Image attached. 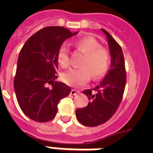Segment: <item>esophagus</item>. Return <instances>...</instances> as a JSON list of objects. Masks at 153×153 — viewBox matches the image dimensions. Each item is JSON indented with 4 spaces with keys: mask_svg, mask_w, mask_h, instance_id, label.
I'll use <instances>...</instances> for the list:
<instances>
[{
    "mask_svg": "<svg viewBox=\"0 0 153 153\" xmlns=\"http://www.w3.org/2000/svg\"><path fill=\"white\" fill-rule=\"evenodd\" d=\"M79 91H76V90H74V89H72L71 91V95H76L77 94H79Z\"/></svg>",
    "mask_w": 153,
    "mask_h": 153,
    "instance_id": "1",
    "label": "esophagus"
}]
</instances>
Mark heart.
I'll use <instances>...</instances> for the list:
<instances>
[{
    "label": "heart",
    "mask_w": 153,
    "mask_h": 153,
    "mask_svg": "<svg viewBox=\"0 0 153 153\" xmlns=\"http://www.w3.org/2000/svg\"><path fill=\"white\" fill-rule=\"evenodd\" d=\"M74 45L86 54L82 62V67L70 69L62 74L65 83L74 87L83 86L91 79H98L107 71L109 65V53L101 47L100 43L93 37L86 36L74 42ZM57 60L60 66L69 64V50L66 45L60 47L57 53Z\"/></svg>",
    "instance_id": "1"
}]
</instances>
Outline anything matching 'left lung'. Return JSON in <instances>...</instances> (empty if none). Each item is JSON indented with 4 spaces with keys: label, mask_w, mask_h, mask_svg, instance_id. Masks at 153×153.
Segmentation results:
<instances>
[{
    "label": "left lung",
    "mask_w": 153,
    "mask_h": 153,
    "mask_svg": "<svg viewBox=\"0 0 153 153\" xmlns=\"http://www.w3.org/2000/svg\"><path fill=\"white\" fill-rule=\"evenodd\" d=\"M106 36L110 54V67L104 79L92 90L82 93L87 96L86 107L76 110L78 121L85 126L94 127L106 122L118 108L126 82L125 59L121 48L109 32L101 29Z\"/></svg>",
    "instance_id": "left-lung-1"
}]
</instances>
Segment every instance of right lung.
I'll list each match as a JSON object with an SVG mask.
<instances>
[{"instance_id": "1", "label": "right lung", "mask_w": 153, "mask_h": 153, "mask_svg": "<svg viewBox=\"0 0 153 153\" xmlns=\"http://www.w3.org/2000/svg\"><path fill=\"white\" fill-rule=\"evenodd\" d=\"M78 34L59 26L44 27L32 35L23 46L17 60L14 90L23 113L38 122L56 115L58 104L71 88L57 79V53L66 39Z\"/></svg>"}]
</instances>
